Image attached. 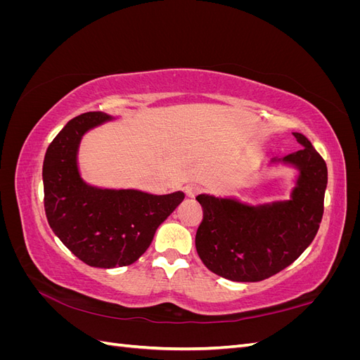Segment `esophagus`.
Segmentation results:
<instances>
[{
	"label": "esophagus",
	"mask_w": 360,
	"mask_h": 360,
	"mask_svg": "<svg viewBox=\"0 0 360 360\" xmlns=\"http://www.w3.org/2000/svg\"><path fill=\"white\" fill-rule=\"evenodd\" d=\"M201 192V186H198V184H186L184 186V193H186L188 198H195L197 195Z\"/></svg>",
	"instance_id": "obj_1"
}]
</instances>
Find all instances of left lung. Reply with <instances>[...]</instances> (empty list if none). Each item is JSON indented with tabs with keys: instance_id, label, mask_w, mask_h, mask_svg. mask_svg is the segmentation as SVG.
I'll return each instance as SVG.
<instances>
[{
	"instance_id": "left-lung-1",
	"label": "left lung",
	"mask_w": 360,
	"mask_h": 360,
	"mask_svg": "<svg viewBox=\"0 0 360 360\" xmlns=\"http://www.w3.org/2000/svg\"><path fill=\"white\" fill-rule=\"evenodd\" d=\"M302 146L270 163L299 171L290 200L246 204L201 193L204 217L195 246L205 267L236 282H258L296 261L317 234L323 217L328 167L309 139L294 132Z\"/></svg>"
}]
</instances>
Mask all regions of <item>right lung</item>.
Here are the masks:
<instances>
[{
	"instance_id": "add662e5",
	"label": "right lung",
	"mask_w": 360,
	"mask_h": 360,
	"mask_svg": "<svg viewBox=\"0 0 360 360\" xmlns=\"http://www.w3.org/2000/svg\"><path fill=\"white\" fill-rule=\"evenodd\" d=\"M111 120L105 112L72 118L53 138L43 160L45 212L52 231L85 264L101 269L135 263L158 226L184 200L180 191L153 195L84 181L78 167L82 136Z\"/></svg>"
}]
</instances>
